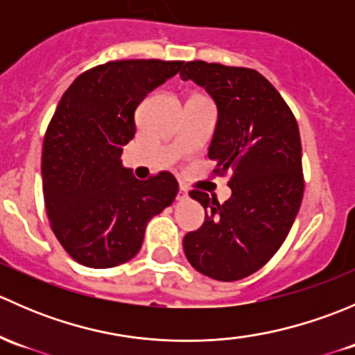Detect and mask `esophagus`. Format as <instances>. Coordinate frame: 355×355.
<instances>
[{"mask_svg": "<svg viewBox=\"0 0 355 355\" xmlns=\"http://www.w3.org/2000/svg\"><path fill=\"white\" fill-rule=\"evenodd\" d=\"M189 198V192H187V189L185 187H180V191H178V196H177V199L178 200H184V199H187Z\"/></svg>", "mask_w": 355, "mask_h": 355, "instance_id": "1", "label": "esophagus"}]
</instances>
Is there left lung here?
<instances>
[{"label":"left lung","instance_id":"8db88e82","mask_svg":"<svg viewBox=\"0 0 355 355\" xmlns=\"http://www.w3.org/2000/svg\"><path fill=\"white\" fill-rule=\"evenodd\" d=\"M182 80L206 89L218 110L209 146L216 173L234 171L223 204L206 192L191 198L206 211L184 237L189 263L206 277L235 282L256 273L287 239L304 194L302 146L293 113L256 70L187 62Z\"/></svg>","mask_w":355,"mask_h":355}]
</instances>
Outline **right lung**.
Segmentation results:
<instances>
[{
    "mask_svg": "<svg viewBox=\"0 0 355 355\" xmlns=\"http://www.w3.org/2000/svg\"><path fill=\"white\" fill-rule=\"evenodd\" d=\"M182 65L110 62L78 75L60 99L42 148V187L53 232L77 263H127L141 249L149 220L173 202V175L139 180L121 153L135 135L137 106Z\"/></svg>",
    "mask_w": 355,
    "mask_h": 355,
    "instance_id": "right-lung-1",
    "label": "right lung"
}]
</instances>
